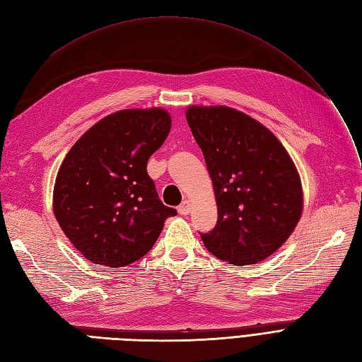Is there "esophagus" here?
<instances>
[{
    "label": "esophagus",
    "instance_id": "obj_1",
    "mask_svg": "<svg viewBox=\"0 0 362 362\" xmlns=\"http://www.w3.org/2000/svg\"><path fill=\"white\" fill-rule=\"evenodd\" d=\"M192 211V205H190V202L189 201H184L180 206H178V213L181 214V216H187Z\"/></svg>",
    "mask_w": 362,
    "mask_h": 362
}]
</instances>
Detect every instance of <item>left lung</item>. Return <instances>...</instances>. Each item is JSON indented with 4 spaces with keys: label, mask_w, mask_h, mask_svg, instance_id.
<instances>
[{
    "label": "left lung",
    "mask_w": 362,
    "mask_h": 362,
    "mask_svg": "<svg viewBox=\"0 0 362 362\" xmlns=\"http://www.w3.org/2000/svg\"><path fill=\"white\" fill-rule=\"evenodd\" d=\"M185 118L213 181L217 224L201 233L208 250L232 265H255L276 253L304 208L289 153L269 129L228 106H189Z\"/></svg>",
    "instance_id": "obj_1"
}]
</instances>
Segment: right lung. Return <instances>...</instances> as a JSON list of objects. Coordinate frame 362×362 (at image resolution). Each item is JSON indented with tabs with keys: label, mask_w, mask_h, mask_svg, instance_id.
Returning <instances> with one entry per match:
<instances>
[{
	"label": "right lung",
	"mask_w": 362,
	"mask_h": 362,
	"mask_svg": "<svg viewBox=\"0 0 362 362\" xmlns=\"http://www.w3.org/2000/svg\"><path fill=\"white\" fill-rule=\"evenodd\" d=\"M161 107L124 109L86 130L62 160L54 216L69 241L95 265L119 268L145 256L168 217L146 172L170 132Z\"/></svg>",
	"instance_id": "obj_1"
}]
</instances>
